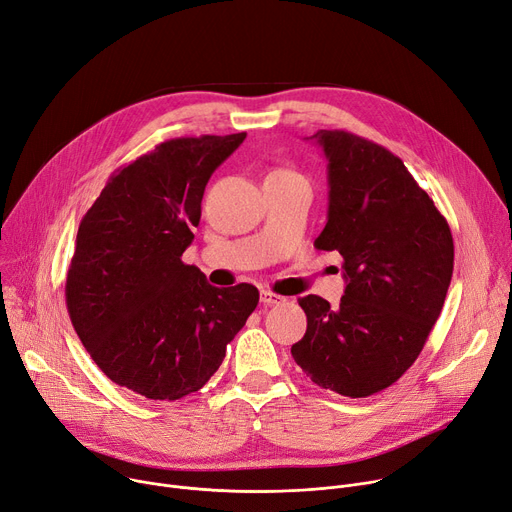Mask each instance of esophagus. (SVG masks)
I'll return each mask as SVG.
<instances>
[{"label": "esophagus", "instance_id": "1", "mask_svg": "<svg viewBox=\"0 0 512 512\" xmlns=\"http://www.w3.org/2000/svg\"><path fill=\"white\" fill-rule=\"evenodd\" d=\"M261 302L265 304V306H271V304H282L284 302V298L282 296H278V294H274V292H269V290H261Z\"/></svg>", "mask_w": 512, "mask_h": 512}]
</instances>
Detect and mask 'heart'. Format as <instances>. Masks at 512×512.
Here are the masks:
<instances>
[{
	"mask_svg": "<svg viewBox=\"0 0 512 512\" xmlns=\"http://www.w3.org/2000/svg\"><path fill=\"white\" fill-rule=\"evenodd\" d=\"M278 173H290V170H278Z\"/></svg>",
	"mask_w": 512,
	"mask_h": 512,
	"instance_id": "1",
	"label": "heart"
}]
</instances>
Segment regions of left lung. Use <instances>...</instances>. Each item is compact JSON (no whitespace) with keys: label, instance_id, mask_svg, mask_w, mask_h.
Segmentation results:
<instances>
[{"label":"left lung","instance_id":"8db88e82","mask_svg":"<svg viewBox=\"0 0 512 512\" xmlns=\"http://www.w3.org/2000/svg\"><path fill=\"white\" fill-rule=\"evenodd\" d=\"M329 210L315 247L344 257L339 306L298 298L306 333L292 358L323 389L368 397L420 356L453 276L451 228L401 158L348 131H317Z\"/></svg>","mask_w":512,"mask_h":512}]
</instances>
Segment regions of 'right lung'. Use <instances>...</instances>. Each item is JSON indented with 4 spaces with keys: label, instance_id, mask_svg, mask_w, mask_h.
<instances>
[{
    "label": "right lung",
    "instance_id": "add662e5",
    "mask_svg": "<svg viewBox=\"0 0 512 512\" xmlns=\"http://www.w3.org/2000/svg\"><path fill=\"white\" fill-rule=\"evenodd\" d=\"M247 133L158 144L109 179L80 222L65 302L84 348L133 393L199 391L259 302L251 284L216 288L181 255L214 170Z\"/></svg>",
    "mask_w": 512,
    "mask_h": 512
}]
</instances>
